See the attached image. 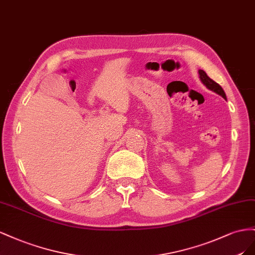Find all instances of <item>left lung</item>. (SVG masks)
Instances as JSON below:
<instances>
[{
  "mask_svg": "<svg viewBox=\"0 0 255 255\" xmlns=\"http://www.w3.org/2000/svg\"><path fill=\"white\" fill-rule=\"evenodd\" d=\"M199 75H200V79H201L202 83L204 84L208 90L215 92L216 94H218V95H220V96H222L224 99H227V96H225V93H224L222 87H221L219 84H218L217 82H215L213 79H210V78L206 75V72H205L204 70L200 69V70H199Z\"/></svg>",
  "mask_w": 255,
  "mask_h": 255,
  "instance_id": "left-lung-1",
  "label": "left lung"
}]
</instances>
